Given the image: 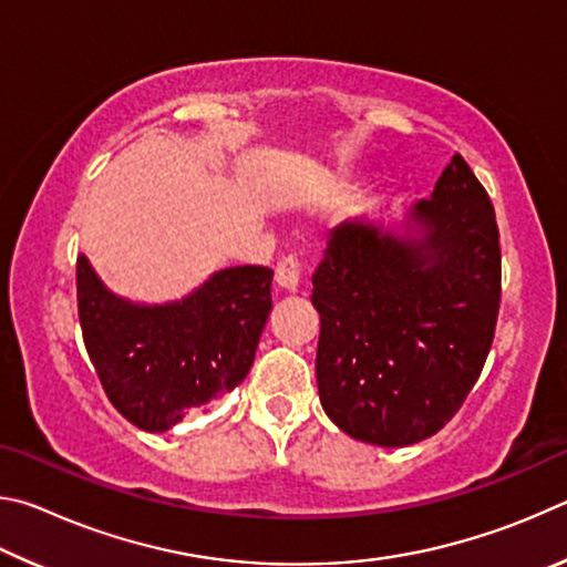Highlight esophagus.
Instances as JSON below:
<instances>
[{
    "label": "esophagus",
    "mask_w": 567,
    "mask_h": 567,
    "mask_svg": "<svg viewBox=\"0 0 567 567\" xmlns=\"http://www.w3.org/2000/svg\"><path fill=\"white\" fill-rule=\"evenodd\" d=\"M300 277H302V262L297 255H287L277 262L275 280L280 287H285V290H295L297 282H300Z\"/></svg>",
    "instance_id": "obj_1"
}]
</instances>
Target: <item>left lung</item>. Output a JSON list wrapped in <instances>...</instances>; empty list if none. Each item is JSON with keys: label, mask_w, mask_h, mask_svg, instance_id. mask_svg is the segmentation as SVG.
Returning a JSON list of instances; mask_svg holds the SVG:
<instances>
[{"label": "left lung", "mask_w": 567, "mask_h": 567, "mask_svg": "<svg viewBox=\"0 0 567 567\" xmlns=\"http://www.w3.org/2000/svg\"><path fill=\"white\" fill-rule=\"evenodd\" d=\"M410 219L422 237L350 223L330 229L312 275L318 390L342 433L405 447L463 408L495 338L501 233L463 155Z\"/></svg>", "instance_id": "1"}]
</instances>
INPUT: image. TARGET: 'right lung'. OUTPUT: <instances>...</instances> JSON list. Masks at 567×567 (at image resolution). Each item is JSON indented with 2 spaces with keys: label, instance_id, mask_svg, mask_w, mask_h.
Masks as SVG:
<instances>
[{
  "label": "right lung",
  "instance_id": "right-lung-1",
  "mask_svg": "<svg viewBox=\"0 0 567 567\" xmlns=\"http://www.w3.org/2000/svg\"><path fill=\"white\" fill-rule=\"evenodd\" d=\"M270 267H229L182 302L142 307L104 290L76 260V310L102 390L122 417L165 433L235 390L252 368L272 310Z\"/></svg>",
  "mask_w": 567,
  "mask_h": 567
}]
</instances>
